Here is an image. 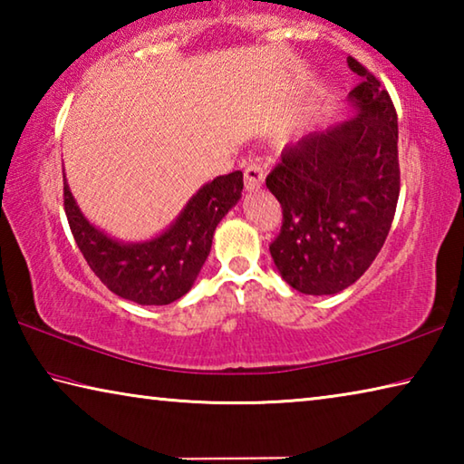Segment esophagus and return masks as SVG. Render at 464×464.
<instances>
[{
    "label": "esophagus",
    "instance_id": "34e87169",
    "mask_svg": "<svg viewBox=\"0 0 464 464\" xmlns=\"http://www.w3.org/2000/svg\"><path fill=\"white\" fill-rule=\"evenodd\" d=\"M243 176H246V190L247 192L257 190V188L264 184V178H266L264 168L257 166V163H251V166H247L246 174H243Z\"/></svg>",
    "mask_w": 464,
    "mask_h": 464
}]
</instances>
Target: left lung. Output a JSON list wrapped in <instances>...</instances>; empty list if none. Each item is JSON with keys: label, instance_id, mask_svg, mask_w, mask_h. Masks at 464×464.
Here are the masks:
<instances>
[{"label": "left lung", "instance_id": "obj_1", "mask_svg": "<svg viewBox=\"0 0 464 464\" xmlns=\"http://www.w3.org/2000/svg\"><path fill=\"white\" fill-rule=\"evenodd\" d=\"M348 93L352 116L282 151L266 186L282 207L270 246L278 274L303 295H335L371 268L387 239L399 198L397 112L379 80Z\"/></svg>", "mask_w": 464, "mask_h": 464}]
</instances>
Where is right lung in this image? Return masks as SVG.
Returning <instances> with one entry per match:
<instances>
[{
  "mask_svg": "<svg viewBox=\"0 0 464 464\" xmlns=\"http://www.w3.org/2000/svg\"><path fill=\"white\" fill-rule=\"evenodd\" d=\"M241 190V171L218 176L200 186L161 233L122 241L82 213L63 176L67 221L85 262L114 295L137 304H169L194 286L210 254L217 225L239 202Z\"/></svg>",
  "mask_w": 464,
  "mask_h": 464,
  "instance_id": "1",
  "label": "right lung"
}]
</instances>
